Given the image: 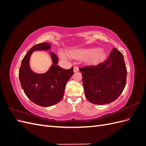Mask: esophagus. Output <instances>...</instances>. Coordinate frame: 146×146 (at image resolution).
Returning a JSON list of instances; mask_svg holds the SVG:
<instances>
[{"label": "esophagus", "instance_id": "esophagus-1", "mask_svg": "<svg viewBox=\"0 0 146 146\" xmlns=\"http://www.w3.org/2000/svg\"><path fill=\"white\" fill-rule=\"evenodd\" d=\"M79 70L78 68L77 67V66H75V67L74 68V72H78Z\"/></svg>", "mask_w": 146, "mask_h": 146}]
</instances>
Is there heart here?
Here are the masks:
<instances>
[{"instance_id": "heart-1", "label": "heart", "mask_w": 146, "mask_h": 146, "mask_svg": "<svg viewBox=\"0 0 146 146\" xmlns=\"http://www.w3.org/2000/svg\"><path fill=\"white\" fill-rule=\"evenodd\" d=\"M68 55L74 58H79L88 56V62L91 63H96L102 60L105 58V53L103 50H99V48H89L70 50L68 52ZM59 55L63 59L68 58V56L62 52H60L59 53Z\"/></svg>"}]
</instances>
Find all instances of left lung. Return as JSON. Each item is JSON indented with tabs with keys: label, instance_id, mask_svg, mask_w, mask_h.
<instances>
[{
	"label": "left lung",
	"instance_id": "8db88e82",
	"mask_svg": "<svg viewBox=\"0 0 146 146\" xmlns=\"http://www.w3.org/2000/svg\"><path fill=\"white\" fill-rule=\"evenodd\" d=\"M79 69L82 72L85 97L94 104L112 102L125 86L127 70L123 55L117 48H113L104 62Z\"/></svg>",
	"mask_w": 146,
	"mask_h": 146
}]
</instances>
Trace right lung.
Masks as SVG:
<instances>
[{
	"label": "right lung",
	"instance_id": "1",
	"mask_svg": "<svg viewBox=\"0 0 146 146\" xmlns=\"http://www.w3.org/2000/svg\"><path fill=\"white\" fill-rule=\"evenodd\" d=\"M50 44L42 42L35 45L27 52L22 60L19 70V78L24 93L33 103L41 107H50L60 102L63 99L66 83L74 74V68H61L57 63L58 58L51 52L53 64L44 74H36L31 70L29 60L35 50H45Z\"/></svg>",
	"mask_w": 146,
	"mask_h": 146
}]
</instances>
